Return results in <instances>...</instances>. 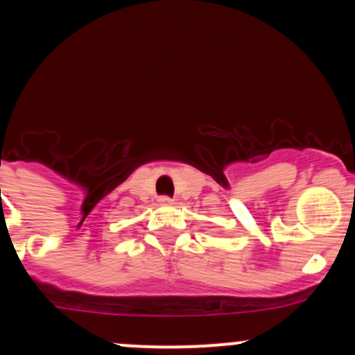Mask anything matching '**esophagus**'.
Listing matches in <instances>:
<instances>
[{
	"instance_id": "1",
	"label": "esophagus",
	"mask_w": 355,
	"mask_h": 355,
	"mask_svg": "<svg viewBox=\"0 0 355 355\" xmlns=\"http://www.w3.org/2000/svg\"><path fill=\"white\" fill-rule=\"evenodd\" d=\"M158 202L164 203V205H170V203H173V198L168 197V195H160V197H158Z\"/></svg>"
}]
</instances>
